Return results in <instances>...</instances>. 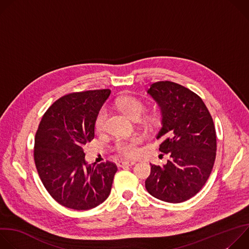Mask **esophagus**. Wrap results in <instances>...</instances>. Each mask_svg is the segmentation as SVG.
Here are the masks:
<instances>
[{"mask_svg":"<svg viewBox=\"0 0 249 249\" xmlns=\"http://www.w3.org/2000/svg\"><path fill=\"white\" fill-rule=\"evenodd\" d=\"M118 166L120 167H124V166H132L135 164V161H119Z\"/></svg>","mask_w":249,"mask_h":249,"instance_id":"34e87169","label":"esophagus"}]
</instances>
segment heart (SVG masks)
Returning a JSON list of instances; mask_svg holds the SVG:
<instances>
[{
    "instance_id": "heart-1",
    "label": "heart",
    "mask_w": 249,
    "mask_h": 249,
    "mask_svg": "<svg viewBox=\"0 0 249 249\" xmlns=\"http://www.w3.org/2000/svg\"><path fill=\"white\" fill-rule=\"evenodd\" d=\"M116 108L119 109L123 114H125L128 118L132 120H137L141 117L146 110V105L143 101L133 97V96H122L116 99L115 101ZM107 116V111L102 108L96 115L94 126L97 131H101L104 127L105 119ZM146 124L150 126H156L158 124V117L155 114L147 115L144 118ZM141 137L134 136L129 139L119 140L116 143V151L117 153L126 159H132L138 155L137 146L140 144Z\"/></svg>"
}]
</instances>
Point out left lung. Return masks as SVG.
I'll use <instances>...</instances> for the list:
<instances>
[{"instance_id": "left-lung-1", "label": "left lung", "mask_w": 249, "mask_h": 249, "mask_svg": "<svg viewBox=\"0 0 249 249\" xmlns=\"http://www.w3.org/2000/svg\"><path fill=\"white\" fill-rule=\"evenodd\" d=\"M160 109V151L169 156L162 166L151 163L145 184L148 192L164 202L181 203L204 186L214 166L216 130L205 103L187 88L158 82L147 91Z\"/></svg>"}]
</instances>
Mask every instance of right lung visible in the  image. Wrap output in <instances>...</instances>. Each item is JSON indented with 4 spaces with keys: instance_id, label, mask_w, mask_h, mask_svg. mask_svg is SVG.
Here are the masks:
<instances>
[{
    "instance_id": "add662e5",
    "label": "right lung",
    "mask_w": 249,
    "mask_h": 249,
    "mask_svg": "<svg viewBox=\"0 0 249 249\" xmlns=\"http://www.w3.org/2000/svg\"><path fill=\"white\" fill-rule=\"evenodd\" d=\"M110 89L67 94L43 115L34 141V161L52 198L64 207L89 210L110 194L117 166L85 160L84 147L94 138V122Z\"/></svg>"
}]
</instances>
